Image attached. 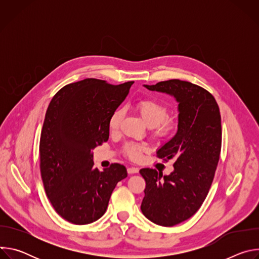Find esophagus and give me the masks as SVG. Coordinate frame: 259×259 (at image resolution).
Returning <instances> with one entry per match:
<instances>
[{"label":"esophagus","mask_w":259,"mask_h":259,"mask_svg":"<svg viewBox=\"0 0 259 259\" xmlns=\"http://www.w3.org/2000/svg\"><path fill=\"white\" fill-rule=\"evenodd\" d=\"M127 171H128L129 174H135V173H138V168H136V167H129L127 169Z\"/></svg>","instance_id":"obj_1"}]
</instances>
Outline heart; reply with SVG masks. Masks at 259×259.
Returning <instances> with one entry per match:
<instances>
[{"mask_svg":"<svg viewBox=\"0 0 259 259\" xmlns=\"http://www.w3.org/2000/svg\"><path fill=\"white\" fill-rule=\"evenodd\" d=\"M137 109L146 123L150 127H157L158 133L162 135H167L171 133L175 128V123L171 120H166L168 117V108L165 104L161 103L156 99H144L137 103ZM123 110L117 109L110 116L108 120V127L112 131H116L123 118ZM146 147L144 145L136 143H127L125 146V152L131 159H138L141 152Z\"/></svg>","mask_w":259,"mask_h":259,"instance_id":"heart-1","label":"heart"}]
</instances>
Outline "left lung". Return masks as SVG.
<instances>
[{
	"label": "left lung",
	"instance_id": "obj_1",
	"mask_svg": "<svg viewBox=\"0 0 259 259\" xmlns=\"http://www.w3.org/2000/svg\"><path fill=\"white\" fill-rule=\"evenodd\" d=\"M143 86L172 96L178 104L177 131L157 150L159 158L174 159L173 171L169 175L151 168L139 171L146 183L142 213L156 225L173 227L200 209L211 187L221 149L219 107L207 90L190 82Z\"/></svg>",
	"mask_w": 259,
	"mask_h": 259
}]
</instances>
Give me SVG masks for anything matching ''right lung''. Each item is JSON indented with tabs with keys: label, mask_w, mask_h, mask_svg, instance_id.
<instances>
[{
	"label": "right lung",
	"mask_w": 259,
	"mask_h": 259,
	"mask_svg": "<svg viewBox=\"0 0 259 259\" xmlns=\"http://www.w3.org/2000/svg\"><path fill=\"white\" fill-rule=\"evenodd\" d=\"M133 83L85 79L60 89L47 108L41 176L52 206L68 223L82 226L99 219L117 183L127 177L125 166L118 163L102 171L94 168L92 150L107 141L108 120Z\"/></svg>",
	"instance_id": "obj_1"
}]
</instances>
